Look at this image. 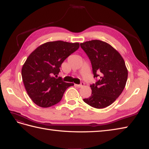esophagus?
<instances>
[{"label": "esophagus", "instance_id": "1", "mask_svg": "<svg viewBox=\"0 0 149 149\" xmlns=\"http://www.w3.org/2000/svg\"><path fill=\"white\" fill-rule=\"evenodd\" d=\"M84 83L83 82H81L80 84H75V85L77 87H78V88H81V87H83L84 86Z\"/></svg>", "mask_w": 149, "mask_h": 149}]
</instances>
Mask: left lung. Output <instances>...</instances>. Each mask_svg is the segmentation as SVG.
<instances>
[{"mask_svg": "<svg viewBox=\"0 0 149 149\" xmlns=\"http://www.w3.org/2000/svg\"><path fill=\"white\" fill-rule=\"evenodd\" d=\"M80 46L90 60L94 77L98 79L90 85L91 95L83 101L96 109L109 107L126 85L128 70L125 61L116 49L102 40H89Z\"/></svg>", "mask_w": 149, "mask_h": 149, "instance_id": "obj_1", "label": "left lung"}]
</instances>
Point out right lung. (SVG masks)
Here are the masks:
<instances>
[{
  "mask_svg": "<svg viewBox=\"0 0 149 149\" xmlns=\"http://www.w3.org/2000/svg\"><path fill=\"white\" fill-rule=\"evenodd\" d=\"M79 48V42L57 40L42 44L29 55L21 74L26 92L35 104L43 108L53 106L74 85L55 77L63 61Z\"/></svg>",
  "mask_w": 149,
  "mask_h": 149,
  "instance_id": "obj_1",
  "label": "right lung"
}]
</instances>
